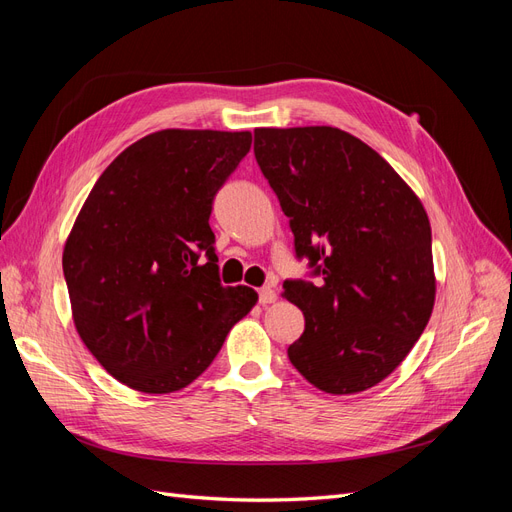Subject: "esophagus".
<instances>
[{
	"label": "esophagus",
	"mask_w": 512,
	"mask_h": 512,
	"mask_svg": "<svg viewBox=\"0 0 512 512\" xmlns=\"http://www.w3.org/2000/svg\"><path fill=\"white\" fill-rule=\"evenodd\" d=\"M258 299H260V303H262V305L275 303V299H277V292H275L273 288H262V290L258 292Z\"/></svg>",
	"instance_id": "esophagus-1"
}]
</instances>
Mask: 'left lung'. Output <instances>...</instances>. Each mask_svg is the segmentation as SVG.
Segmentation results:
<instances>
[{
  "label": "left lung",
  "mask_w": 512,
  "mask_h": 512,
  "mask_svg": "<svg viewBox=\"0 0 512 512\" xmlns=\"http://www.w3.org/2000/svg\"><path fill=\"white\" fill-rule=\"evenodd\" d=\"M254 156L294 250L322 282H286L305 316L288 359L316 389L354 395L406 359L436 303L427 211L361 138L331 126L256 128Z\"/></svg>",
  "instance_id": "left-lung-1"
}]
</instances>
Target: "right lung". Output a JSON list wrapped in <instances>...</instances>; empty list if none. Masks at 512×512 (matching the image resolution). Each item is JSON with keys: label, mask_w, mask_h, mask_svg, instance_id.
<instances>
[{"label": "right lung", "mask_w": 512, "mask_h": 512, "mask_svg": "<svg viewBox=\"0 0 512 512\" xmlns=\"http://www.w3.org/2000/svg\"><path fill=\"white\" fill-rule=\"evenodd\" d=\"M252 132L168 128L108 164L64 245L72 320L115 380L162 395L192 384L258 292L222 286L213 196Z\"/></svg>", "instance_id": "right-lung-1"}]
</instances>
